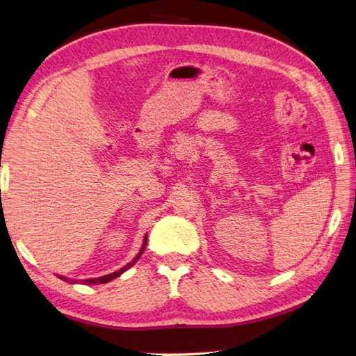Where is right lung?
Here are the masks:
<instances>
[{
    "mask_svg": "<svg viewBox=\"0 0 356 356\" xmlns=\"http://www.w3.org/2000/svg\"><path fill=\"white\" fill-rule=\"evenodd\" d=\"M145 245H147V236L144 238V244H143V247H140V250H139V253L136 254V258L131 261V262H129L126 267H122L121 270H118V271H115V273H111V275H106V276H102V277H97V279H86V280H83V284L85 285H92V284H106V282H109V280H112V279H115V277H118V276H121L124 271L126 270H129L131 266H135V262L140 258V254L144 253V250H145ZM62 280H66V282H71V284H76V280H68L66 277H63V276H59Z\"/></svg>",
    "mask_w": 356,
    "mask_h": 356,
    "instance_id": "obj_1",
    "label": "right lung"
}]
</instances>
